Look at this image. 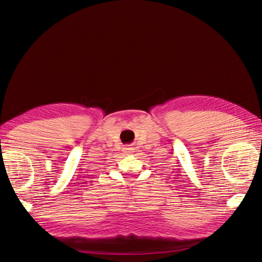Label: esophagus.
Returning <instances> with one entry per match:
<instances>
[{
  "label": "esophagus",
  "instance_id": "obj_1",
  "mask_svg": "<svg viewBox=\"0 0 262 262\" xmlns=\"http://www.w3.org/2000/svg\"><path fill=\"white\" fill-rule=\"evenodd\" d=\"M124 152L126 154H132L134 152V147H132V146H125L124 147Z\"/></svg>",
  "mask_w": 262,
  "mask_h": 262
}]
</instances>
